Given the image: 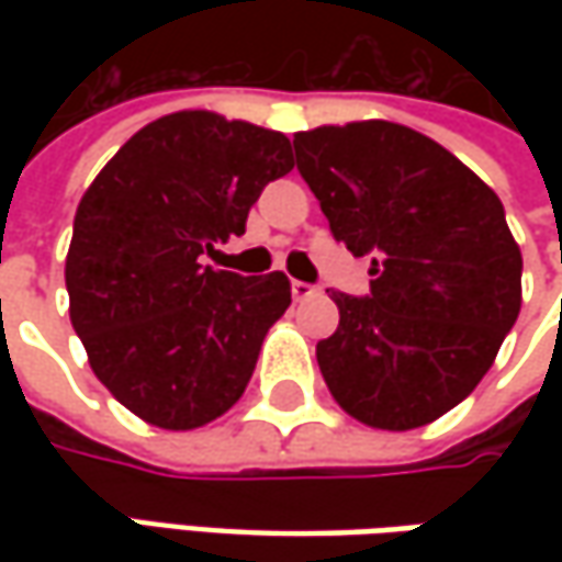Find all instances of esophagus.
Wrapping results in <instances>:
<instances>
[{
	"instance_id": "34e87169",
	"label": "esophagus",
	"mask_w": 562,
	"mask_h": 562,
	"mask_svg": "<svg viewBox=\"0 0 562 562\" xmlns=\"http://www.w3.org/2000/svg\"><path fill=\"white\" fill-rule=\"evenodd\" d=\"M291 293L293 300H306V296H313L315 288L313 284H306V281H291Z\"/></svg>"
}]
</instances>
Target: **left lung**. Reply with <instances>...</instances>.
<instances>
[{"mask_svg": "<svg viewBox=\"0 0 562 562\" xmlns=\"http://www.w3.org/2000/svg\"><path fill=\"white\" fill-rule=\"evenodd\" d=\"M335 240L372 252V293H335L322 378L347 416L409 431L463 403L522 306V252L497 193L441 143L394 121L293 134Z\"/></svg>", "mask_w": 562, "mask_h": 562, "instance_id": "left-lung-1", "label": "left lung"}]
</instances>
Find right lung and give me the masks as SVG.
I'll use <instances>...</instances> for the list:
<instances>
[{
    "label": "right lung",
    "instance_id": "add662e5",
    "mask_svg": "<svg viewBox=\"0 0 562 562\" xmlns=\"http://www.w3.org/2000/svg\"><path fill=\"white\" fill-rule=\"evenodd\" d=\"M291 168L281 131L184 109L140 127L80 196L71 325L93 375L143 422L190 431L244 397L291 281L212 269L203 252L244 234L262 187Z\"/></svg>",
    "mask_w": 562,
    "mask_h": 562
}]
</instances>
